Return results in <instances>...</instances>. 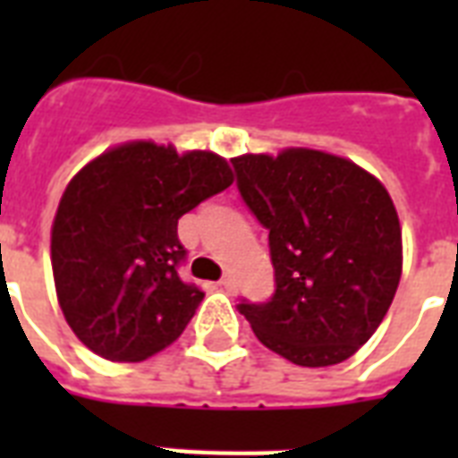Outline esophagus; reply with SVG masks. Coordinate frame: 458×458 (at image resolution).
<instances>
[{
	"label": "esophagus",
	"instance_id": "esophagus-1",
	"mask_svg": "<svg viewBox=\"0 0 458 458\" xmlns=\"http://www.w3.org/2000/svg\"><path fill=\"white\" fill-rule=\"evenodd\" d=\"M221 287L223 290H228V293H233V290H235V280L230 278V276H225V278L221 280Z\"/></svg>",
	"mask_w": 458,
	"mask_h": 458
}]
</instances>
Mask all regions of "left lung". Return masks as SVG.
I'll return each instance as SVG.
<instances>
[{"label":"left lung","instance_id":"8db88e82","mask_svg":"<svg viewBox=\"0 0 458 458\" xmlns=\"http://www.w3.org/2000/svg\"><path fill=\"white\" fill-rule=\"evenodd\" d=\"M244 204L268 230L276 293L242 300L261 344L297 366H333L370 340L402 278V228L383 182L316 149L233 158Z\"/></svg>","mask_w":458,"mask_h":458}]
</instances>
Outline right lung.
Returning a JSON list of instances; mask_svg holds the SVG:
<instances>
[{"label":"right lung","mask_w":458,"mask_h":458,"mask_svg":"<svg viewBox=\"0 0 458 458\" xmlns=\"http://www.w3.org/2000/svg\"><path fill=\"white\" fill-rule=\"evenodd\" d=\"M233 185L214 152L125 142L75 173L52 225L56 297L78 340L142 361L180 337L204 293L182 283L178 218Z\"/></svg>","instance_id":"add662e5"}]
</instances>
